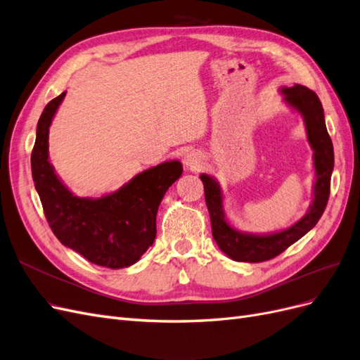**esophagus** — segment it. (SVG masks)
Returning a JSON list of instances; mask_svg holds the SVG:
<instances>
[{
    "label": "esophagus",
    "mask_w": 360,
    "mask_h": 360,
    "mask_svg": "<svg viewBox=\"0 0 360 360\" xmlns=\"http://www.w3.org/2000/svg\"><path fill=\"white\" fill-rule=\"evenodd\" d=\"M183 163L188 169L198 171L202 167V156H201V153H198V151L191 150L186 155H184Z\"/></svg>",
    "instance_id": "1"
}]
</instances>
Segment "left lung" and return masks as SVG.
I'll use <instances>...</instances> for the list:
<instances>
[{
	"label": "left lung",
	"instance_id": "8db88e82",
	"mask_svg": "<svg viewBox=\"0 0 360 360\" xmlns=\"http://www.w3.org/2000/svg\"><path fill=\"white\" fill-rule=\"evenodd\" d=\"M284 102L296 110L307 127L308 143L314 151V198L309 209L302 219L288 226L287 230L269 234L245 233L234 228L225 217L224 193L213 177L201 174L204 184L205 204L210 213L212 233L214 242L222 252L234 261L243 263H261L275 258L281 252L296 243L308 231H311L321 217L330 193V177L333 171V146L324 122L323 106L319 96L307 86L296 84L294 86L281 89Z\"/></svg>",
	"mask_w": 360,
	"mask_h": 360
}]
</instances>
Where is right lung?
Here are the masks:
<instances>
[{
	"label": "right lung",
	"mask_w": 360,
	"mask_h": 360,
	"mask_svg": "<svg viewBox=\"0 0 360 360\" xmlns=\"http://www.w3.org/2000/svg\"><path fill=\"white\" fill-rule=\"evenodd\" d=\"M66 97L63 91L43 110L31 153V172L43 212L58 240L85 259L108 269L135 264L156 237V214L163 195L179 180V160L159 163L101 198L73 195L49 162V126Z\"/></svg>",
	"instance_id": "add662e5"
}]
</instances>
